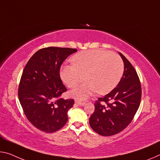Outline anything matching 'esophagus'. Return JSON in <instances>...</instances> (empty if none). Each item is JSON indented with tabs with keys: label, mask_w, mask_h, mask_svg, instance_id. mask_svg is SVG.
Returning <instances> with one entry per match:
<instances>
[{
	"label": "esophagus",
	"mask_w": 160,
	"mask_h": 160,
	"mask_svg": "<svg viewBox=\"0 0 160 160\" xmlns=\"http://www.w3.org/2000/svg\"><path fill=\"white\" fill-rule=\"evenodd\" d=\"M75 102L79 106H83L85 104V102H82V101H80V100H76L75 101Z\"/></svg>",
	"instance_id": "34e87169"
}]
</instances>
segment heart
<instances>
[{
  "instance_id": "b5f03b06",
  "label": "heart",
  "mask_w": 160,
  "mask_h": 160,
  "mask_svg": "<svg viewBox=\"0 0 160 160\" xmlns=\"http://www.w3.org/2000/svg\"><path fill=\"white\" fill-rule=\"evenodd\" d=\"M72 65H63L60 78L68 87L75 88L83 80L87 82L75 88L70 95L85 99L97 92H110L120 82L124 72L122 60L115 53L100 50L78 52L71 59Z\"/></svg>"
}]
</instances>
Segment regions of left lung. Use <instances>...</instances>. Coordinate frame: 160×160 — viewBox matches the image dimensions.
<instances>
[{"mask_svg": "<svg viewBox=\"0 0 160 160\" xmlns=\"http://www.w3.org/2000/svg\"><path fill=\"white\" fill-rule=\"evenodd\" d=\"M124 62V72L117 87L98 98L90 118L92 130L102 136L116 135L128 126L139 107L141 84L136 70L129 60L119 52Z\"/></svg>", "mask_w": 160, "mask_h": 160, "instance_id": "left-lung-1", "label": "left lung"}]
</instances>
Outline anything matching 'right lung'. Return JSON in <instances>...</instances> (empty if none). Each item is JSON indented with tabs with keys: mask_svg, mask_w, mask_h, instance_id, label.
Wrapping results in <instances>:
<instances>
[{
	"mask_svg": "<svg viewBox=\"0 0 160 160\" xmlns=\"http://www.w3.org/2000/svg\"><path fill=\"white\" fill-rule=\"evenodd\" d=\"M74 48L48 47L37 51L22 71L18 98L25 116L40 131L55 132L68 122V111L74 105L72 99L60 98L67 90L60 77L63 61Z\"/></svg>",
	"mask_w": 160,
	"mask_h": 160,
	"instance_id": "add662e5",
	"label": "right lung"
}]
</instances>
